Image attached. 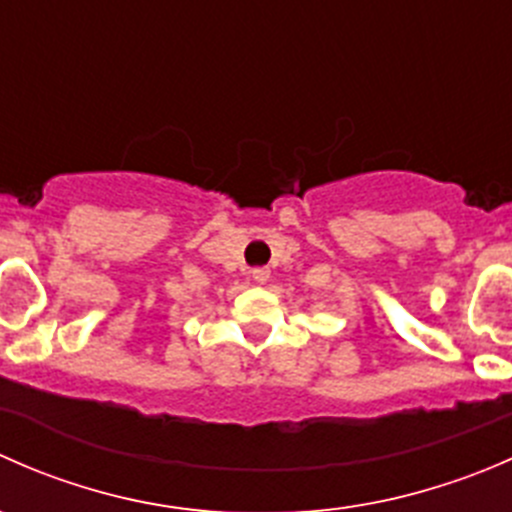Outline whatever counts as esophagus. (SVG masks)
Returning <instances> with one entry per match:
<instances>
[{"instance_id": "esophagus-1", "label": "esophagus", "mask_w": 512, "mask_h": 512, "mask_svg": "<svg viewBox=\"0 0 512 512\" xmlns=\"http://www.w3.org/2000/svg\"><path fill=\"white\" fill-rule=\"evenodd\" d=\"M250 275H252V280L260 282V285H262V282L270 280V270H267V267H255V270H252Z\"/></svg>"}]
</instances>
